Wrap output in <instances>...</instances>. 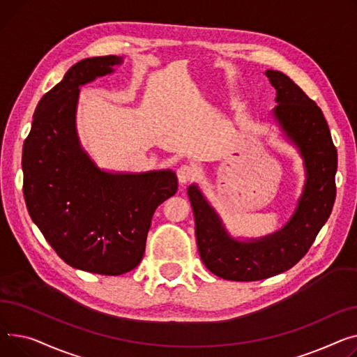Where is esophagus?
<instances>
[{"instance_id":"34e87169","label":"esophagus","mask_w":357,"mask_h":357,"mask_svg":"<svg viewBox=\"0 0 357 357\" xmlns=\"http://www.w3.org/2000/svg\"><path fill=\"white\" fill-rule=\"evenodd\" d=\"M196 173H197V169L193 164H184L177 170V178L180 184H185L195 178Z\"/></svg>"}]
</instances>
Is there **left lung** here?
<instances>
[{
	"mask_svg": "<svg viewBox=\"0 0 357 357\" xmlns=\"http://www.w3.org/2000/svg\"><path fill=\"white\" fill-rule=\"evenodd\" d=\"M265 75L277 92L272 118L298 150L305 181L294 213L280 230L246 239L230 235L199 185H188L200 258L212 274L229 281H259L294 266L308 252L336 199L337 150L321 109L287 75L269 69Z\"/></svg>",
	"mask_w": 357,
	"mask_h": 357,
	"instance_id": "obj_1",
	"label": "left lung"
}]
</instances>
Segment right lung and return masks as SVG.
Listing matches in <instances>:
<instances>
[{
    "label": "right lung",
    "instance_id": "1",
    "mask_svg": "<svg viewBox=\"0 0 357 357\" xmlns=\"http://www.w3.org/2000/svg\"><path fill=\"white\" fill-rule=\"evenodd\" d=\"M122 57L80 60L40 99L23 145L30 218L68 265L122 275L142 259L155 208L177 192L173 170H102L76 130L80 86L114 73Z\"/></svg>",
    "mask_w": 357,
    "mask_h": 357
}]
</instances>
